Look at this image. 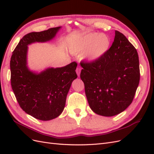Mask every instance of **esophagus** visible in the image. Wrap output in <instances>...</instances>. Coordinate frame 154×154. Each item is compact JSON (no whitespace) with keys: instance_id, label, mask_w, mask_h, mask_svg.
<instances>
[{"instance_id":"obj_1","label":"esophagus","mask_w":154,"mask_h":154,"mask_svg":"<svg viewBox=\"0 0 154 154\" xmlns=\"http://www.w3.org/2000/svg\"><path fill=\"white\" fill-rule=\"evenodd\" d=\"M81 70H82V68H81L80 66L77 67V68H76V72L77 74H78V76L80 75V72H81Z\"/></svg>"}]
</instances>
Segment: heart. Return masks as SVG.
<instances>
[{"label":"heart","instance_id":"1","mask_svg":"<svg viewBox=\"0 0 154 154\" xmlns=\"http://www.w3.org/2000/svg\"><path fill=\"white\" fill-rule=\"evenodd\" d=\"M110 42L108 37L103 34L92 33L86 36L76 47L78 52L86 53L90 60L100 58L108 49Z\"/></svg>","mask_w":154,"mask_h":154}]
</instances>
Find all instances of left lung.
<instances>
[{"mask_svg": "<svg viewBox=\"0 0 154 154\" xmlns=\"http://www.w3.org/2000/svg\"><path fill=\"white\" fill-rule=\"evenodd\" d=\"M80 78L93 112L103 116L122 112L132 103L140 80L136 49L115 31L109 49L91 62H81Z\"/></svg>", "mask_w": 154, "mask_h": 154, "instance_id": "left-lung-1", "label": "left lung"}]
</instances>
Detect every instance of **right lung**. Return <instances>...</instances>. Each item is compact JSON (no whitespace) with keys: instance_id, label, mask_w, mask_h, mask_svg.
Masks as SVG:
<instances>
[{"instance_id":"obj_1","label":"right lung","mask_w":154,"mask_h":154,"mask_svg":"<svg viewBox=\"0 0 154 154\" xmlns=\"http://www.w3.org/2000/svg\"><path fill=\"white\" fill-rule=\"evenodd\" d=\"M60 28L53 27L26 35L11 57V84L18 103L25 112L42 121L54 119L62 112L71 83L78 76L77 63L34 73L26 66L27 45L53 39Z\"/></svg>"}]
</instances>
